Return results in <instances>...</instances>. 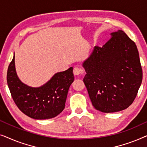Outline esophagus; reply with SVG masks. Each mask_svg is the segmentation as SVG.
I'll return each mask as SVG.
<instances>
[{"instance_id": "34e87169", "label": "esophagus", "mask_w": 147, "mask_h": 147, "mask_svg": "<svg viewBox=\"0 0 147 147\" xmlns=\"http://www.w3.org/2000/svg\"><path fill=\"white\" fill-rule=\"evenodd\" d=\"M73 72H74V74L75 76H79V75H80V74H83L84 70L82 69V68H80L79 67H75L74 68Z\"/></svg>"}]
</instances>
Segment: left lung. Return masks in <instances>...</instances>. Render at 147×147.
Wrapping results in <instances>:
<instances>
[{"instance_id":"left-lung-1","label":"left lung","mask_w":147,"mask_h":147,"mask_svg":"<svg viewBox=\"0 0 147 147\" xmlns=\"http://www.w3.org/2000/svg\"><path fill=\"white\" fill-rule=\"evenodd\" d=\"M102 46H95L82 64L83 81L92 105L105 113L131 105L142 83V71L135 43L122 30L114 32Z\"/></svg>"}]
</instances>
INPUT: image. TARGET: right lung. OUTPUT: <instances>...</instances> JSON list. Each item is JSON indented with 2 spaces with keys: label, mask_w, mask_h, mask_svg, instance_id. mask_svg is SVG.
I'll list each match as a JSON object with an SVG mask.
<instances>
[{
  "label": "right lung",
  "mask_w": 147,
  "mask_h": 147,
  "mask_svg": "<svg viewBox=\"0 0 147 147\" xmlns=\"http://www.w3.org/2000/svg\"><path fill=\"white\" fill-rule=\"evenodd\" d=\"M7 80L12 98L19 109L30 118L45 120L55 117L63 111L74 76L71 67L55 74L42 86L30 87L18 78L14 55L8 67Z\"/></svg>",
  "instance_id": "right-lung-1"
}]
</instances>
